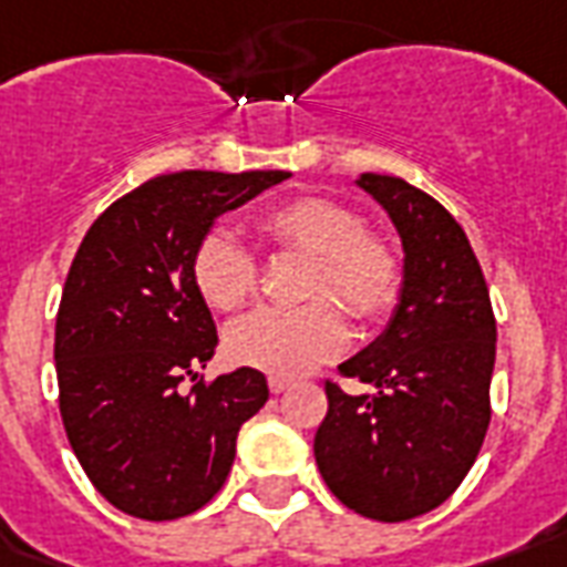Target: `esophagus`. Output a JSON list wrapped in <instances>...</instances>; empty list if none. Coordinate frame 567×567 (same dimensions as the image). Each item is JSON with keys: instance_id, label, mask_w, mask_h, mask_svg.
Returning <instances> with one entry per match:
<instances>
[{"instance_id": "34e87169", "label": "esophagus", "mask_w": 567, "mask_h": 567, "mask_svg": "<svg viewBox=\"0 0 567 567\" xmlns=\"http://www.w3.org/2000/svg\"><path fill=\"white\" fill-rule=\"evenodd\" d=\"M269 390H271V393H287L289 381L287 379H275V375H271V379H269Z\"/></svg>"}]
</instances>
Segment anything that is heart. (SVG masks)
I'll return each mask as SVG.
<instances>
[{"label":"heart","instance_id":"1","mask_svg":"<svg viewBox=\"0 0 567 567\" xmlns=\"http://www.w3.org/2000/svg\"><path fill=\"white\" fill-rule=\"evenodd\" d=\"M271 245L310 257L305 298H333L354 319H379L393 307L402 266L384 239L363 234L361 215L328 197H296L260 215ZM192 280L206 305L236 310L254 289V260L230 234L213 230L192 254ZM349 331L331 301L262 307L236 319L224 349L243 367L275 379H298L346 349Z\"/></svg>","mask_w":567,"mask_h":567}]
</instances>
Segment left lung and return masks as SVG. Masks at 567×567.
<instances>
[{
  "label": "left lung",
  "mask_w": 567,
  "mask_h": 567,
  "mask_svg": "<svg viewBox=\"0 0 567 567\" xmlns=\"http://www.w3.org/2000/svg\"><path fill=\"white\" fill-rule=\"evenodd\" d=\"M402 243V284L384 331L340 363L370 384H328L316 467L343 506L399 524L462 485L491 423L497 322L462 224L434 197L384 174H358Z\"/></svg>",
  "instance_id": "obj_1"
}]
</instances>
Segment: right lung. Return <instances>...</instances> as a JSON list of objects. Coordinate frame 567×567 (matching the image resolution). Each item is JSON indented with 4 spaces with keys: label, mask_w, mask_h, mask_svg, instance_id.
<instances>
[{
    "label": "right lung",
    "mask_w": 567,
    "mask_h": 567,
    "mask_svg": "<svg viewBox=\"0 0 567 567\" xmlns=\"http://www.w3.org/2000/svg\"><path fill=\"white\" fill-rule=\"evenodd\" d=\"M287 171H177L109 206L79 245L55 319L59 405L82 471L142 520L192 515L221 491L236 434L269 399L251 367L178 381L213 361L218 333L192 254L224 213Z\"/></svg>",
    "instance_id": "right-lung-1"
}]
</instances>
